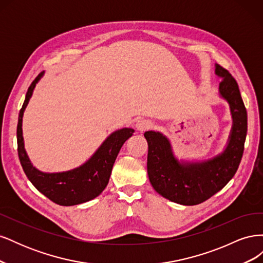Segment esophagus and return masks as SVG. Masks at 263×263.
Listing matches in <instances>:
<instances>
[{
	"label": "esophagus",
	"mask_w": 263,
	"mask_h": 263,
	"mask_svg": "<svg viewBox=\"0 0 263 263\" xmlns=\"http://www.w3.org/2000/svg\"><path fill=\"white\" fill-rule=\"evenodd\" d=\"M153 127H154V124L150 121H148V119H141V121H138L136 123V129L139 133H145L146 130L153 128Z\"/></svg>",
	"instance_id": "esophagus-1"
}]
</instances>
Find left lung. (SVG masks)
<instances>
[{
    "label": "left lung",
    "instance_id": "8db88e82",
    "mask_svg": "<svg viewBox=\"0 0 263 263\" xmlns=\"http://www.w3.org/2000/svg\"><path fill=\"white\" fill-rule=\"evenodd\" d=\"M215 71L222 78L219 92L230 104L234 119L224 153L206 162L181 164L173 157L168 139L160 133L144 134L148 142L147 171L151 185L174 203L197 205L209 200L232 180L241 161L248 127L247 109L235 78L219 65Z\"/></svg>",
    "mask_w": 263,
    "mask_h": 263
}]
</instances>
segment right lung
I'll return each mask as SVG.
<instances>
[{"label": "right lung", "mask_w": 263, "mask_h": 263, "mask_svg": "<svg viewBox=\"0 0 263 263\" xmlns=\"http://www.w3.org/2000/svg\"><path fill=\"white\" fill-rule=\"evenodd\" d=\"M43 76L39 73L29 85L25 101L20 110L17 124V153L23 170L33 185L55 204L62 206L78 205L99 196L107 185L116 157L124 142L132 137L134 129L123 128L110 135L97 153L80 168L61 173H44L30 163L24 148L22 121L24 109L33 94V90Z\"/></svg>", "instance_id": "1"}]
</instances>
